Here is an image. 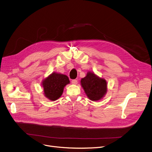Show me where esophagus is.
<instances>
[{
	"label": "esophagus",
	"instance_id": "1",
	"mask_svg": "<svg viewBox=\"0 0 152 152\" xmlns=\"http://www.w3.org/2000/svg\"><path fill=\"white\" fill-rule=\"evenodd\" d=\"M72 83L73 85H77L78 83V81L77 80H72Z\"/></svg>",
	"mask_w": 152,
	"mask_h": 152
}]
</instances>
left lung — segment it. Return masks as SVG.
<instances>
[{"label": "left lung", "instance_id": "obj_1", "mask_svg": "<svg viewBox=\"0 0 152 152\" xmlns=\"http://www.w3.org/2000/svg\"><path fill=\"white\" fill-rule=\"evenodd\" d=\"M81 85L88 97L92 101L102 99L107 91L106 80L91 72H88L85 77L81 78Z\"/></svg>", "mask_w": 152, "mask_h": 152}]
</instances>
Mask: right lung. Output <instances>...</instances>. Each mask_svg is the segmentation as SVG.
<instances>
[{
	"mask_svg": "<svg viewBox=\"0 0 152 152\" xmlns=\"http://www.w3.org/2000/svg\"><path fill=\"white\" fill-rule=\"evenodd\" d=\"M69 83V78L66 75L52 73L42 82L45 96L50 100H57L61 96L64 86Z\"/></svg>",
	"mask_w": 152,
	"mask_h": 152,
	"instance_id": "obj_1",
	"label": "right lung"
}]
</instances>
